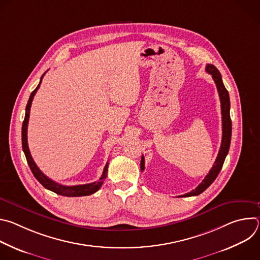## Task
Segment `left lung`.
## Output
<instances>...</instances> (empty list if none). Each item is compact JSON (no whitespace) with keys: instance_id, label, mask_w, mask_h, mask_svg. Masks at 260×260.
Listing matches in <instances>:
<instances>
[{"instance_id":"obj_1","label":"left lung","mask_w":260,"mask_h":260,"mask_svg":"<svg viewBox=\"0 0 260 260\" xmlns=\"http://www.w3.org/2000/svg\"><path fill=\"white\" fill-rule=\"evenodd\" d=\"M206 71L207 73L211 74L214 82L216 83L217 90L219 93L220 102H221V115H222V141H221V146L220 149L217 155V158L210 170L209 174L205 177L203 182L199 185V186L193 189L192 191L185 193L183 196H180L179 198H188V197H194L199 196L202 192H204L210 185L215 181L217 178L218 174L220 173L222 166L224 164L225 157L229 153L230 150V146H231V140H232V119H231V114H230V110H231V102H230V94L229 91L226 90L223 81H222L221 78V74L218 71V69L213 66V64H207L206 66ZM145 170V158L142 156L141 159V171L143 172Z\"/></svg>"}]
</instances>
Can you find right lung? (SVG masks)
<instances>
[{"label":"right lung","instance_id":"obj_1","mask_svg":"<svg viewBox=\"0 0 260 260\" xmlns=\"http://www.w3.org/2000/svg\"><path fill=\"white\" fill-rule=\"evenodd\" d=\"M45 75V73L42 75L41 80L39 85L36 87V89L30 93L27 105L25 107V116H24V120L22 123V131H21V140H22V150L24 152V155L26 157V161L28 164V167L31 171V173L34 174L35 178L38 180L43 186L48 189L51 190L59 196H63V197H85V196H90L94 192H96L101 186L103 185L106 177H107V173H108V162L106 164L104 171H103V175L102 177L92 183H88V184H83V185H74V186H66V185H61L58 184L56 182H54L53 180L49 179L47 176H45L40 170L39 168L37 167V165L35 164L29 149H28V145H27V123H28V118H29V111H30V106H31V102L34 99V95L36 94L37 90L39 89L40 84L42 82V79Z\"/></svg>","mask_w":260,"mask_h":260}]
</instances>
